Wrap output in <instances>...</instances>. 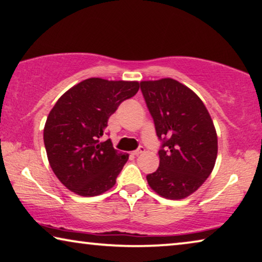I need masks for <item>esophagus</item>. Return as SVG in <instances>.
Masks as SVG:
<instances>
[{
	"label": "esophagus",
	"instance_id": "34e87169",
	"mask_svg": "<svg viewBox=\"0 0 262 262\" xmlns=\"http://www.w3.org/2000/svg\"><path fill=\"white\" fill-rule=\"evenodd\" d=\"M144 151H146V149H144V147H140L139 149H136V150H134L133 151V155H140V154H143Z\"/></svg>",
	"mask_w": 262,
	"mask_h": 262
}]
</instances>
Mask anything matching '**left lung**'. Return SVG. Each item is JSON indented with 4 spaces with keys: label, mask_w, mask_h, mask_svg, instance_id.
Instances as JSON below:
<instances>
[{
    "label": "left lung",
    "mask_w": 262,
    "mask_h": 262,
    "mask_svg": "<svg viewBox=\"0 0 262 262\" xmlns=\"http://www.w3.org/2000/svg\"><path fill=\"white\" fill-rule=\"evenodd\" d=\"M144 101L162 140L160 166L147 175L155 193L180 200L196 192L214 168L217 135L200 97L174 79L140 82Z\"/></svg>",
    "instance_id": "left-lung-1"
}]
</instances>
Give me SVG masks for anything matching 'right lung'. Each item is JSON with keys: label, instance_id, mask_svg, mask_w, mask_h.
Here are the masks:
<instances>
[{"label": "right lung", "instance_id": "obj_1", "mask_svg": "<svg viewBox=\"0 0 262 262\" xmlns=\"http://www.w3.org/2000/svg\"><path fill=\"white\" fill-rule=\"evenodd\" d=\"M138 81H81L68 89L47 118L43 141L49 165L62 185L81 196H96L115 185L127 153L101 141L108 119L138 93Z\"/></svg>", "mask_w": 262, "mask_h": 262}]
</instances>
